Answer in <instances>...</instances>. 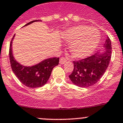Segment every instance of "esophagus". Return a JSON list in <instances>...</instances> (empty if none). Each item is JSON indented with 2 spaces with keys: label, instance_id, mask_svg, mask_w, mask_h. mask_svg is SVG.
<instances>
[{
  "label": "esophagus",
  "instance_id": "34e87169",
  "mask_svg": "<svg viewBox=\"0 0 123 123\" xmlns=\"http://www.w3.org/2000/svg\"><path fill=\"white\" fill-rule=\"evenodd\" d=\"M66 61H66V59H65V58L62 57L60 58V59H59V64H64L66 62Z\"/></svg>",
  "mask_w": 123,
  "mask_h": 123
}]
</instances>
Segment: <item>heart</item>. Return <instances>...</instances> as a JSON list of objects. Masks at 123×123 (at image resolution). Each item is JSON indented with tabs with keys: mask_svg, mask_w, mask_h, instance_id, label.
Instances as JSON below:
<instances>
[{
	"mask_svg": "<svg viewBox=\"0 0 123 123\" xmlns=\"http://www.w3.org/2000/svg\"><path fill=\"white\" fill-rule=\"evenodd\" d=\"M100 33L95 28L77 25L69 28L62 35L64 41L69 44V51L75 58H85L95 51L100 41Z\"/></svg>",
	"mask_w": 123,
	"mask_h": 123,
	"instance_id": "b5f03b06",
	"label": "heart"
}]
</instances>
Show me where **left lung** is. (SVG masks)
I'll use <instances>...</instances> for the list:
<instances>
[{
    "instance_id": "left-lung-1",
    "label": "left lung",
    "mask_w": 123,
    "mask_h": 123,
    "mask_svg": "<svg viewBox=\"0 0 123 123\" xmlns=\"http://www.w3.org/2000/svg\"><path fill=\"white\" fill-rule=\"evenodd\" d=\"M105 51H99L92 56L73 61L74 69L69 78L72 83L80 87L94 85L105 73L111 57V42L109 37L104 45Z\"/></svg>"
}]
</instances>
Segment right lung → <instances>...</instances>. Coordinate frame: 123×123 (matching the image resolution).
Returning a JSON list of instances; mask_svg holds the SVG:
<instances>
[{
	"mask_svg": "<svg viewBox=\"0 0 123 123\" xmlns=\"http://www.w3.org/2000/svg\"><path fill=\"white\" fill-rule=\"evenodd\" d=\"M38 21L41 20H33L26 24L24 26ZM15 35H14L12 39L9 47L10 62L13 72L19 81L28 87L33 88L42 86L46 84L48 81L53 68L58 65L59 58L56 57L48 58L31 67L21 65L15 60L12 49V41Z\"/></svg>",
	"mask_w": 123,
	"mask_h": 123,
	"instance_id": "obj_1",
	"label": "right lung"
}]
</instances>
